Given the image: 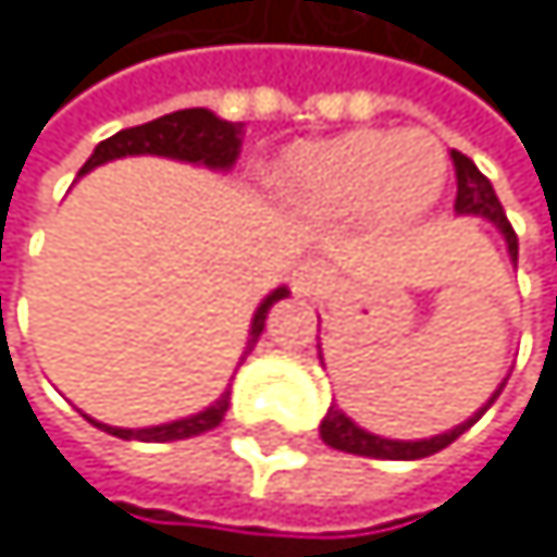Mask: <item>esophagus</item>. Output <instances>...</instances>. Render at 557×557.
Here are the masks:
<instances>
[{
	"instance_id": "34e87169",
	"label": "esophagus",
	"mask_w": 557,
	"mask_h": 557,
	"mask_svg": "<svg viewBox=\"0 0 557 557\" xmlns=\"http://www.w3.org/2000/svg\"><path fill=\"white\" fill-rule=\"evenodd\" d=\"M333 287V270H329L322 259H308L298 270H294V290L311 298V294H325Z\"/></svg>"
}]
</instances>
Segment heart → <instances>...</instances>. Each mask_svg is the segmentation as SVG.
I'll list each match as a JSON object with an SVG mask.
<instances>
[{
    "label": "heart",
    "mask_w": 557,
    "mask_h": 557,
    "mask_svg": "<svg viewBox=\"0 0 557 557\" xmlns=\"http://www.w3.org/2000/svg\"><path fill=\"white\" fill-rule=\"evenodd\" d=\"M273 183L301 211L346 214L371 203L384 221L426 214L447 183V151L423 131H346L301 141L273 165Z\"/></svg>",
    "instance_id": "b5f03b06"
}]
</instances>
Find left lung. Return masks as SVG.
I'll return each instance as SVG.
<instances>
[{
  "label": "left lung",
  "mask_w": 557,
  "mask_h": 557,
  "mask_svg": "<svg viewBox=\"0 0 557 557\" xmlns=\"http://www.w3.org/2000/svg\"><path fill=\"white\" fill-rule=\"evenodd\" d=\"M450 159H454V176H457V200H454V211L457 214H474V218H485L492 221L496 228L503 232L506 238V246H509V256H513V263H517V232H513V224L506 221V211H503V203L496 197V190H492V183L479 173V165H474L468 156H461V151H450ZM506 388V381L496 388V395H492L485 406L474 412L471 419H465L461 426H454L441 436H430V441H384V436H374V433H367L360 430L354 419H349L343 409L336 406H329L325 419H322V441L329 447H336V450H346V454H360V457H381V461H419V457H430L436 450H444L447 444H454L457 436H461L465 430H471L479 419L485 416V409L492 406V401L499 398V392Z\"/></svg>",
  "instance_id": "8db88e82"
}]
</instances>
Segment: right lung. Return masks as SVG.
Wrapping results in <instances>:
<instances>
[{
	"instance_id": "obj_1",
	"label": "right lung",
	"mask_w": 557,
	"mask_h": 557,
	"mask_svg": "<svg viewBox=\"0 0 557 557\" xmlns=\"http://www.w3.org/2000/svg\"><path fill=\"white\" fill-rule=\"evenodd\" d=\"M242 124L232 121H221L211 110L194 107V110H176V113H165L159 121H148L138 127H124L116 131L113 138L96 145V151L89 156V162L78 169V176L89 173V169L113 162V159H124V156H165V159H180V162H194V165H208V169H232L238 151H242ZM287 298V287H276L273 294H267V301L256 308L252 315V329H249V346L246 354L256 346L259 333H263L267 315L276 301ZM228 395L224 392L214 406H208L197 416H186L176 419V423H162V426H145V430H121V426H107V423H92L121 436V441H145V444H165V441H186V436H200L214 430L224 412H228Z\"/></svg>"
}]
</instances>
